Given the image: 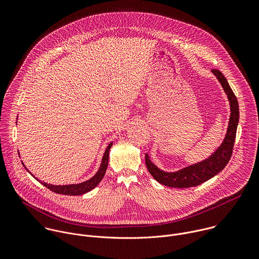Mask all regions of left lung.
<instances>
[{"label": "left lung", "instance_id": "1", "mask_svg": "<svg viewBox=\"0 0 259 259\" xmlns=\"http://www.w3.org/2000/svg\"><path fill=\"white\" fill-rule=\"evenodd\" d=\"M212 72L216 76L221 86H223L226 93L228 94L231 104V118L226 138L223 144L218 147V150L209 159L172 173L160 170L155 164L151 162L149 155L146 154L145 164L147 170H149L151 175L158 182L164 184L166 187L178 189L197 187L199 184L209 180L210 178L218 174L227 166L233 155L237 126L239 122V103L226 77L223 75V72L217 68H212Z\"/></svg>", "mask_w": 259, "mask_h": 259}]
</instances>
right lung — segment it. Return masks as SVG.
<instances>
[{
  "label": "right lung",
  "mask_w": 259,
  "mask_h": 259,
  "mask_svg": "<svg viewBox=\"0 0 259 259\" xmlns=\"http://www.w3.org/2000/svg\"><path fill=\"white\" fill-rule=\"evenodd\" d=\"M113 142H110L106 150L104 152L102 161H101V165L99 167V170L97 171V173L90 178L87 181H84L82 183L79 184H69V186H53V184H49L46 182H41L44 187H46L47 189H49L50 191L56 193V194H60V195H66V196H80L83 194H86L88 192H90L91 190H93L97 184L102 180L106 168H107V164H108V156H109V150L112 147ZM23 164V163H22ZM24 166V165H23ZM25 168V167H24ZM27 170V169H26ZM31 174V173H30ZM33 176V175H32ZM34 177V176H33ZM35 178V177H34ZM36 179V178H35ZM40 181V180H39Z\"/></svg>",
  "instance_id": "obj_1"
}]
</instances>
